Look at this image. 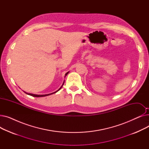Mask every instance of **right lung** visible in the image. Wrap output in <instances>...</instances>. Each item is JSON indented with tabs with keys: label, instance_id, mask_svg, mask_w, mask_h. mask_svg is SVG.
I'll return each instance as SVG.
<instances>
[{
	"label": "right lung",
	"instance_id": "add662e5",
	"mask_svg": "<svg viewBox=\"0 0 149 149\" xmlns=\"http://www.w3.org/2000/svg\"><path fill=\"white\" fill-rule=\"evenodd\" d=\"M69 72H69H66V74H65V77H66V76L68 74V73ZM64 83H65V80H64V81H63V84H62V85H61V86L57 90V91H56V92H52V93H48V94H45V95H37V94H33V93H27V92H25L24 91V92L25 93H26V94H28V95H31V96H33V97H46V96H48V95H51V94H53V93H56V92H57L58 91H60V89H61V88H62V86H63V84H64Z\"/></svg>",
	"mask_w": 149,
	"mask_h": 149
}]
</instances>
